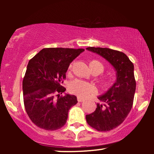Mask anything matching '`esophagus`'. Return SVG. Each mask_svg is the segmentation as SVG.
<instances>
[{
	"label": "esophagus",
	"instance_id": "34e87169",
	"mask_svg": "<svg viewBox=\"0 0 154 154\" xmlns=\"http://www.w3.org/2000/svg\"><path fill=\"white\" fill-rule=\"evenodd\" d=\"M77 100H78V102H82L84 101V99L82 98H79V97H78V98H77Z\"/></svg>",
	"mask_w": 154,
	"mask_h": 154
}]
</instances>
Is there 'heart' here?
<instances>
[{
  "instance_id": "b5f03b06",
  "label": "heart",
  "mask_w": 154,
  "mask_h": 154,
  "mask_svg": "<svg viewBox=\"0 0 154 154\" xmlns=\"http://www.w3.org/2000/svg\"><path fill=\"white\" fill-rule=\"evenodd\" d=\"M72 66H73V63L70 64L69 69H72ZM90 66L93 72L97 71L100 73L103 71V65L97 60H93L91 61ZM69 90L72 93L81 98H86L91 95H94L98 91V89L94 84L81 80V79H75L72 81L69 85Z\"/></svg>"
}]
</instances>
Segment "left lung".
Returning a JSON list of instances; mask_svg holds the SVG:
<instances>
[{"label": "left lung", "mask_w": 154, "mask_h": 154, "mask_svg": "<svg viewBox=\"0 0 154 154\" xmlns=\"http://www.w3.org/2000/svg\"><path fill=\"white\" fill-rule=\"evenodd\" d=\"M112 64L116 71V81L109 91L100 95L94 112L86 115L90 126L100 132L116 128L125 121L132 107L136 82L134 65L126 54L107 48L88 47Z\"/></svg>", "instance_id": "1"}]
</instances>
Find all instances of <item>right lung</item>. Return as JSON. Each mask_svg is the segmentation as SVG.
Here are the masks:
<instances>
[{
  "instance_id": "right-lung-1",
  "label": "right lung",
  "mask_w": 154,
  "mask_h": 154,
  "mask_svg": "<svg viewBox=\"0 0 154 154\" xmlns=\"http://www.w3.org/2000/svg\"><path fill=\"white\" fill-rule=\"evenodd\" d=\"M85 49L47 48L29 60L22 82L26 114L38 128L56 130L66 122L70 108L77 103L75 95H60L70 63ZM55 96H57L56 99Z\"/></svg>"
}]
</instances>
